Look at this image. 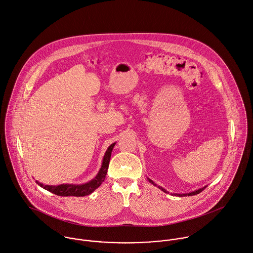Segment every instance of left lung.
Returning <instances> with one entry per match:
<instances>
[{"label":"left lung","instance_id":"8db88e82","mask_svg":"<svg viewBox=\"0 0 253 253\" xmlns=\"http://www.w3.org/2000/svg\"><path fill=\"white\" fill-rule=\"evenodd\" d=\"M148 180H149V182L152 184L153 186H157L156 184H154L153 182H152L151 179H149L148 178ZM157 188L158 189H160L162 192H164V193H167V191L165 190V189H163L162 187H160V186H157ZM206 187H203V188H201V189H199V190H197V191H194V192H192V193H188V194H173V196H178V197H187V196H195V195H198V194H200V193H202V191L205 189Z\"/></svg>","mask_w":253,"mask_h":253}]
</instances>
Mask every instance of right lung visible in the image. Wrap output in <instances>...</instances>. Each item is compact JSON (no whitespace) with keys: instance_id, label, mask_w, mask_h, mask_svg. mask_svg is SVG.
Returning a JSON list of instances; mask_svg holds the SVG:
<instances>
[{"instance_id":"obj_1","label":"right lung","mask_w":253,"mask_h":253,"mask_svg":"<svg viewBox=\"0 0 253 253\" xmlns=\"http://www.w3.org/2000/svg\"><path fill=\"white\" fill-rule=\"evenodd\" d=\"M115 146V143L111 144L107 151L104 153L103 159H102V164H101V169L97 176L91 180L90 182L83 184V185H72V184H62L58 186H49V185H43L42 183L36 181V183L42 187L43 189L51 192L52 194L59 196V197H85L90 194H92L96 189H98L101 185V183L104 181L108 165H109V160L111 156V152L113 150V147Z\"/></svg>"}]
</instances>
